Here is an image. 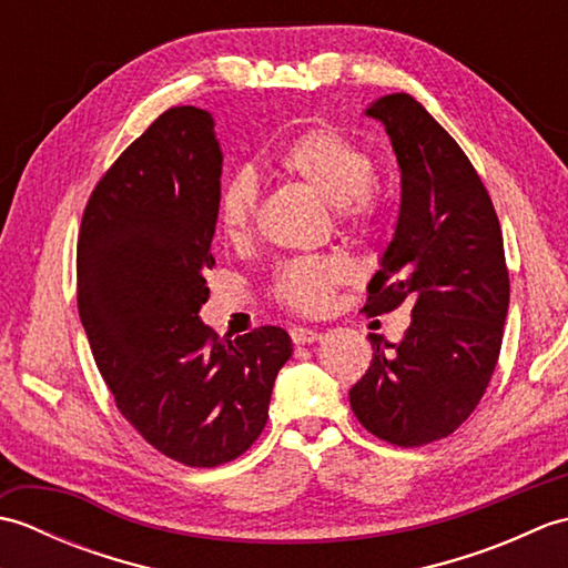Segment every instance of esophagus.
<instances>
[{
	"label": "esophagus",
	"mask_w": 568,
	"mask_h": 568,
	"mask_svg": "<svg viewBox=\"0 0 568 568\" xmlns=\"http://www.w3.org/2000/svg\"><path fill=\"white\" fill-rule=\"evenodd\" d=\"M291 339H293V344L300 346V344H312V342L322 339V334L317 329H310V327H293Z\"/></svg>",
	"instance_id": "esophagus-1"
}]
</instances>
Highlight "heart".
I'll return each mask as SVG.
<instances>
[{"instance_id":"obj_1","label":"heart","mask_w":568,"mask_h":568,"mask_svg":"<svg viewBox=\"0 0 568 568\" xmlns=\"http://www.w3.org/2000/svg\"><path fill=\"white\" fill-rule=\"evenodd\" d=\"M275 163L322 200L334 204L336 222L356 236H371L378 229L381 204L373 192L376 163L371 153L344 131L317 124L297 131L275 153ZM216 224L222 234L239 244L253 232L258 214V183L248 168H239L216 192ZM354 273L344 253H315L287 258L271 275V297L287 310L315 315L332 303V295Z\"/></svg>"}]
</instances>
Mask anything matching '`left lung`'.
Returning a JSON list of instances; mask_svg holds the SVG:
<instances>
[{"label":"left lung","mask_w":568,"mask_h":568,"mask_svg":"<svg viewBox=\"0 0 568 568\" xmlns=\"http://www.w3.org/2000/svg\"><path fill=\"white\" fill-rule=\"evenodd\" d=\"M366 114L388 131L403 200L364 312L388 315L407 303L413 322L397 344L373 342L348 400L371 434L413 449L449 437L484 397L510 275L484 180L437 119L405 92L385 94Z\"/></svg>","instance_id":"1"}]
</instances>
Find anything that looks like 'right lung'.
I'll use <instances>...</instances> for the list:
<instances>
[{"instance_id": "1", "label": "right lung", "mask_w": 568, "mask_h": 568, "mask_svg": "<svg viewBox=\"0 0 568 568\" xmlns=\"http://www.w3.org/2000/svg\"><path fill=\"white\" fill-rule=\"evenodd\" d=\"M220 178L210 112L171 106L100 178L78 236L94 364L129 425L192 468L234 462L261 437L293 354L281 327L229 342L200 320Z\"/></svg>"}]
</instances>
